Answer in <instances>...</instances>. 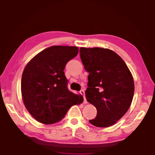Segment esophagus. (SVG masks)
Listing matches in <instances>:
<instances>
[{"instance_id":"34e87169","label":"esophagus","mask_w":155,"mask_h":155,"mask_svg":"<svg viewBox=\"0 0 155 155\" xmlns=\"http://www.w3.org/2000/svg\"><path fill=\"white\" fill-rule=\"evenodd\" d=\"M80 94L83 96V98H84L83 103L84 104H87V100H86V98H85V91H84L83 90H81V91H80Z\"/></svg>"}]
</instances>
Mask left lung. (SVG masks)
Here are the masks:
<instances>
[{"label": "left lung", "mask_w": 155, "mask_h": 155, "mask_svg": "<svg viewBox=\"0 0 155 155\" xmlns=\"http://www.w3.org/2000/svg\"><path fill=\"white\" fill-rule=\"evenodd\" d=\"M80 56L89 72L86 98L97 109L96 117L89 122L101 128L114 125L132 103L133 75L124 60L110 49L81 47Z\"/></svg>", "instance_id": "left-lung-1"}]
</instances>
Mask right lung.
<instances>
[{"mask_svg": "<svg viewBox=\"0 0 155 155\" xmlns=\"http://www.w3.org/2000/svg\"><path fill=\"white\" fill-rule=\"evenodd\" d=\"M78 52L77 46H51L36 54L25 66L21 80L23 103L39 122H59L70 107L83 103L81 94L68 89L64 72L67 63Z\"/></svg>", "mask_w": 155, "mask_h": 155, "instance_id": "1", "label": "right lung"}]
</instances>
